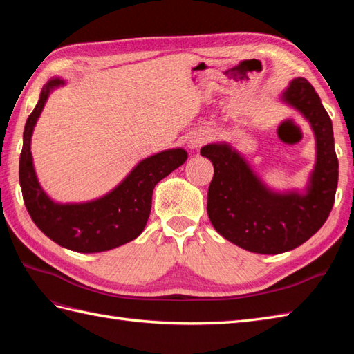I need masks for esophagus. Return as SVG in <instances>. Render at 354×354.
Here are the masks:
<instances>
[{
	"mask_svg": "<svg viewBox=\"0 0 354 354\" xmlns=\"http://www.w3.org/2000/svg\"><path fill=\"white\" fill-rule=\"evenodd\" d=\"M207 141V135L205 133H193L190 140H189V145L192 149H199L204 142Z\"/></svg>",
	"mask_w": 354,
	"mask_h": 354,
	"instance_id": "34e87169",
	"label": "esophagus"
}]
</instances>
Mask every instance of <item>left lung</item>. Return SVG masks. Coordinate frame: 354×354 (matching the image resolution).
Returning a JSON list of instances; mask_svg holds the SVG:
<instances>
[{
	"label": "left lung",
	"mask_w": 354,
	"mask_h": 354,
	"mask_svg": "<svg viewBox=\"0 0 354 354\" xmlns=\"http://www.w3.org/2000/svg\"><path fill=\"white\" fill-rule=\"evenodd\" d=\"M281 100L309 120L317 138V164L306 193L266 189L231 146L207 145L201 155L214 165L207 213L214 230L246 251L281 254L303 245L332 212L337 189V156L333 126L315 88L293 79Z\"/></svg>",
	"instance_id": "left-lung-1"
}]
</instances>
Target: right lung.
Segmentation results:
<instances>
[{"label": "right lung", "mask_w": 354, "mask_h": 354, "mask_svg": "<svg viewBox=\"0 0 354 354\" xmlns=\"http://www.w3.org/2000/svg\"><path fill=\"white\" fill-rule=\"evenodd\" d=\"M59 85H64V80L56 77L42 88L39 102L24 127L19 184L26 208L36 227L66 250L86 254L114 250L141 234L152 208L155 185L185 162L187 152L170 149L146 158L122 184L100 199L84 204H57L37 183L30 141L51 89Z\"/></svg>", "instance_id": "1"}]
</instances>
